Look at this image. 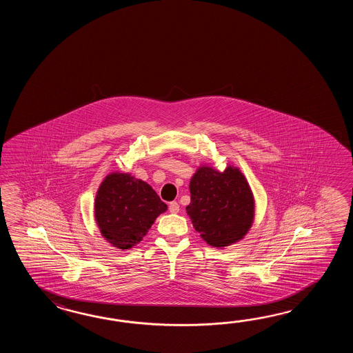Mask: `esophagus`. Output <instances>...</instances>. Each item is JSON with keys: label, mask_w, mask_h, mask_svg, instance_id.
Masks as SVG:
<instances>
[{"label": "esophagus", "mask_w": 353, "mask_h": 353, "mask_svg": "<svg viewBox=\"0 0 353 353\" xmlns=\"http://www.w3.org/2000/svg\"><path fill=\"white\" fill-rule=\"evenodd\" d=\"M180 207L178 202H170V204H169V210H170L172 213H178Z\"/></svg>", "instance_id": "1"}]
</instances>
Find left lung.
<instances>
[{"label":"left lung","mask_w":353,"mask_h":353,"mask_svg":"<svg viewBox=\"0 0 353 353\" xmlns=\"http://www.w3.org/2000/svg\"><path fill=\"white\" fill-rule=\"evenodd\" d=\"M187 213L195 231L213 248L243 239L254 221L255 203L248 180L237 168L217 172L201 166L189 184Z\"/></svg>","instance_id":"obj_1"}]
</instances>
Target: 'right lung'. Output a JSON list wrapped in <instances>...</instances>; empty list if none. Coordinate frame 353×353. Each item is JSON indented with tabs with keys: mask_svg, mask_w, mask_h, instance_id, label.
<instances>
[{
	"mask_svg": "<svg viewBox=\"0 0 353 353\" xmlns=\"http://www.w3.org/2000/svg\"><path fill=\"white\" fill-rule=\"evenodd\" d=\"M166 208L148 183L130 174L113 173L98 189L94 216L105 240L114 248L128 250L143 240Z\"/></svg>",
	"mask_w": 353,
	"mask_h": 353,
	"instance_id": "add662e5",
	"label": "right lung"
}]
</instances>
